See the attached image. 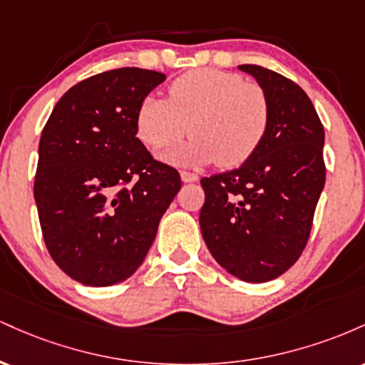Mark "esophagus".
I'll list each match as a JSON object with an SVG mask.
<instances>
[{
    "label": "esophagus",
    "mask_w": 365,
    "mask_h": 365,
    "mask_svg": "<svg viewBox=\"0 0 365 365\" xmlns=\"http://www.w3.org/2000/svg\"><path fill=\"white\" fill-rule=\"evenodd\" d=\"M180 177H182V180L185 183H188V182H197V180H199V175L197 173H192V171H182V173H180Z\"/></svg>",
    "instance_id": "esophagus-1"
}]
</instances>
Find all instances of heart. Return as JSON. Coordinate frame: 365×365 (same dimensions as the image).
I'll list each match as a JSON object with an SVG mask.
<instances>
[{"instance_id": "heart-1", "label": "heart", "mask_w": 365, "mask_h": 365, "mask_svg": "<svg viewBox=\"0 0 365 365\" xmlns=\"http://www.w3.org/2000/svg\"><path fill=\"white\" fill-rule=\"evenodd\" d=\"M269 99L259 83L240 73L199 68L170 86L168 98L148 96L137 110V135L149 148L173 144L192 130L185 145L163 150L166 161L225 168L244 165L257 153L269 128Z\"/></svg>"}]
</instances>
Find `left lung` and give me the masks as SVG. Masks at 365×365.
I'll list each match as a JSON object with an SVG mask.
<instances>
[{
  "instance_id": "8db88e82",
  "label": "left lung",
  "mask_w": 365,
  "mask_h": 365,
  "mask_svg": "<svg viewBox=\"0 0 365 365\" xmlns=\"http://www.w3.org/2000/svg\"><path fill=\"white\" fill-rule=\"evenodd\" d=\"M269 99L266 139L240 168L200 180L199 223L209 252L228 273L264 283L288 271L307 245L324 187V128L309 96L290 78L240 65Z\"/></svg>"
}]
</instances>
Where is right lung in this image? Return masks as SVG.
I'll return each instance as SVG.
<instances>
[{
    "instance_id": "obj_1",
    "label": "right lung",
    "mask_w": 365,
    "mask_h": 365,
    "mask_svg": "<svg viewBox=\"0 0 365 365\" xmlns=\"http://www.w3.org/2000/svg\"><path fill=\"white\" fill-rule=\"evenodd\" d=\"M165 78L135 66L92 75L63 94L41 133L34 197L44 244L87 287L135 273L182 187L135 137L139 104Z\"/></svg>"
}]
</instances>
